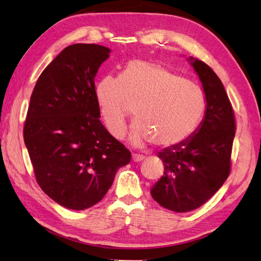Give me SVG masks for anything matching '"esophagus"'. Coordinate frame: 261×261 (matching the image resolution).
<instances>
[{
	"instance_id": "obj_1",
	"label": "esophagus",
	"mask_w": 261,
	"mask_h": 261,
	"mask_svg": "<svg viewBox=\"0 0 261 261\" xmlns=\"http://www.w3.org/2000/svg\"><path fill=\"white\" fill-rule=\"evenodd\" d=\"M143 156L139 155V154H132V161L133 162H142L143 161Z\"/></svg>"
}]
</instances>
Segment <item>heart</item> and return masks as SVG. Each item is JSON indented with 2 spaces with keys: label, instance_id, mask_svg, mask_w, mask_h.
<instances>
[{
  "label": "heart",
  "instance_id": "heart-1",
  "mask_svg": "<svg viewBox=\"0 0 261 261\" xmlns=\"http://www.w3.org/2000/svg\"><path fill=\"white\" fill-rule=\"evenodd\" d=\"M96 100L108 131L122 138L135 110L130 141L137 148L148 142L160 149L186 143L201 124L207 110L204 93L167 65L135 60L120 77L106 76L96 86Z\"/></svg>",
  "mask_w": 261,
  "mask_h": 261
}]
</instances>
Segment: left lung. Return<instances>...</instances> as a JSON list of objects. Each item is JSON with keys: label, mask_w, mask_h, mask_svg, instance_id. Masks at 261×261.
I'll use <instances>...</instances> for the list:
<instances>
[{"label": "left lung", "mask_w": 261, "mask_h": 261, "mask_svg": "<svg viewBox=\"0 0 261 261\" xmlns=\"http://www.w3.org/2000/svg\"><path fill=\"white\" fill-rule=\"evenodd\" d=\"M188 61L202 83L207 110L189 140L158 153L165 172L151 189L155 201L174 213L199 208L220 189L230 174L236 133L233 110L220 79L200 60Z\"/></svg>", "instance_id": "left-lung-1"}]
</instances>
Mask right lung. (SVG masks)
Instances as JSON below:
<instances>
[{"instance_id":"add662e5","label":"right lung","mask_w":261,"mask_h":261,"mask_svg":"<svg viewBox=\"0 0 261 261\" xmlns=\"http://www.w3.org/2000/svg\"><path fill=\"white\" fill-rule=\"evenodd\" d=\"M110 48L72 44L42 72L23 137L36 181L57 203L84 210L98 203L131 152L100 121L94 77Z\"/></svg>"}]
</instances>
